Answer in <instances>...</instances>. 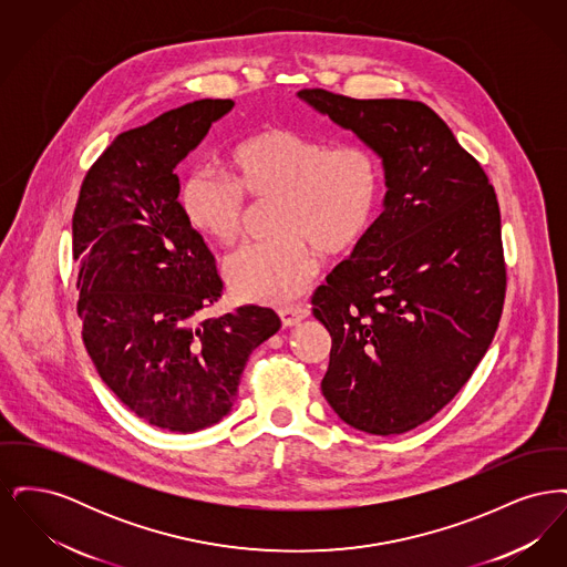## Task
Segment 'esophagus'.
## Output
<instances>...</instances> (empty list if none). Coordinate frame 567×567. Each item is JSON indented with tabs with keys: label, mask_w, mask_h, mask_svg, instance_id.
Listing matches in <instances>:
<instances>
[{
	"label": "esophagus",
	"mask_w": 567,
	"mask_h": 567,
	"mask_svg": "<svg viewBox=\"0 0 567 567\" xmlns=\"http://www.w3.org/2000/svg\"><path fill=\"white\" fill-rule=\"evenodd\" d=\"M280 315V321L285 327H293V324L303 321L308 315H310V308L303 306V303H297V306H287V308H280L278 310Z\"/></svg>",
	"instance_id": "obj_1"
}]
</instances>
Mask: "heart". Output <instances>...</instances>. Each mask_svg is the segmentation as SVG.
<instances>
[{
	"instance_id": "obj_1",
	"label": "heart",
	"mask_w": 567,
	"mask_h": 567,
	"mask_svg": "<svg viewBox=\"0 0 567 567\" xmlns=\"http://www.w3.org/2000/svg\"><path fill=\"white\" fill-rule=\"evenodd\" d=\"M229 176L193 169L181 189L190 229L218 246L243 236L246 197L276 199L270 243L248 244L225 264L234 296L287 303L321 270L324 255H344L368 236L380 208L384 172L363 144H336L271 127L240 140Z\"/></svg>"
}]
</instances>
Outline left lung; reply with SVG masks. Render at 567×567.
Listing matches in <instances>:
<instances>
[{"mask_svg":"<svg viewBox=\"0 0 567 567\" xmlns=\"http://www.w3.org/2000/svg\"><path fill=\"white\" fill-rule=\"evenodd\" d=\"M297 97L372 148L386 187L382 215L312 297L331 336L324 400L359 432H410L457 395L499 323L506 266L495 190L421 102L323 89Z\"/></svg>","mask_w":567,"mask_h":567,"instance_id":"8db88e82","label":"left lung"}]
</instances>
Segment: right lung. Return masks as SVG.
<instances>
[{
  "mask_svg": "<svg viewBox=\"0 0 567 567\" xmlns=\"http://www.w3.org/2000/svg\"><path fill=\"white\" fill-rule=\"evenodd\" d=\"M234 106L197 100L116 135L86 172L72 218L86 352L135 416L167 432L223 421L250 352L280 329L261 306L199 317L223 282L183 215L174 169Z\"/></svg>",
  "mask_w": 567,
  "mask_h": 567,
  "instance_id": "add662e5",
  "label": "right lung"
}]
</instances>
